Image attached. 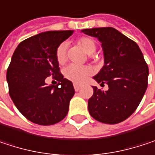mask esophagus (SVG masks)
Here are the masks:
<instances>
[{"label":"esophagus","instance_id":"esophagus-1","mask_svg":"<svg viewBox=\"0 0 155 155\" xmlns=\"http://www.w3.org/2000/svg\"><path fill=\"white\" fill-rule=\"evenodd\" d=\"M74 90H75L76 91H78L80 90V88H81V86H80L79 84H77V83H74Z\"/></svg>","mask_w":155,"mask_h":155}]
</instances>
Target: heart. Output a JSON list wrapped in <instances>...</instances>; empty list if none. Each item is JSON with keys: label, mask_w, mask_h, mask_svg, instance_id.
<instances>
[{"label": "heart", "mask_w": 155, "mask_h": 155, "mask_svg": "<svg viewBox=\"0 0 155 155\" xmlns=\"http://www.w3.org/2000/svg\"><path fill=\"white\" fill-rule=\"evenodd\" d=\"M77 45L82 48V50L88 54H92L97 49L96 41L89 37H82L77 40ZM55 57L57 62L60 64H63L66 62L67 55H66V45L64 43L59 45L56 48ZM91 74V70L86 66H79L75 64H70L64 70V76L67 80L74 82L81 83L82 82L86 77Z\"/></svg>", "instance_id": "heart-1"}]
</instances>
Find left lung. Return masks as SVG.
I'll return each instance as SVG.
<instances>
[{"label":"left lung","instance_id":"left-lung-1","mask_svg":"<svg viewBox=\"0 0 155 155\" xmlns=\"http://www.w3.org/2000/svg\"><path fill=\"white\" fill-rule=\"evenodd\" d=\"M101 43L104 65L93 79L104 91L93 88L88 101L91 116L105 124H117L129 117L138 107L147 89L149 70L137 44L114 28L82 29Z\"/></svg>","mask_w":155,"mask_h":155}]
</instances>
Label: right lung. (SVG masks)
<instances>
[{
  "instance_id": "right-lung-1",
  "label": "right lung",
  "mask_w": 155,
  "mask_h": 155,
  "mask_svg": "<svg viewBox=\"0 0 155 155\" xmlns=\"http://www.w3.org/2000/svg\"><path fill=\"white\" fill-rule=\"evenodd\" d=\"M73 33L74 30L42 32L20 42L13 53L7 70L9 93L18 111L35 124L54 125L68 113L74 89L72 81L60 73L55 52ZM48 76L59 82L47 85Z\"/></svg>"
}]
</instances>
